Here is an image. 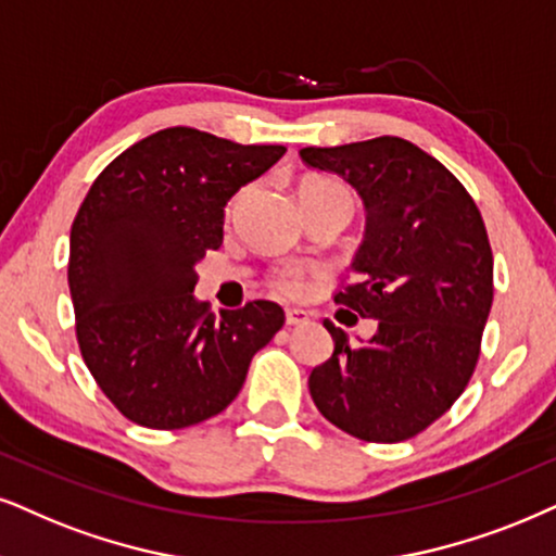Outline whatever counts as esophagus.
<instances>
[{"instance_id": "34e87169", "label": "esophagus", "mask_w": 556, "mask_h": 556, "mask_svg": "<svg viewBox=\"0 0 556 556\" xmlns=\"http://www.w3.org/2000/svg\"><path fill=\"white\" fill-rule=\"evenodd\" d=\"M285 320H287V326H305V323H311V315H307L305 311H298V307H287Z\"/></svg>"}]
</instances>
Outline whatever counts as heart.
<instances>
[{"label":"heart","instance_id":"heart-1","mask_svg":"<svg viewBox=\"0 0 556 556\" xmlns=\"http://www.w3.org/2000/svg\"><path fill=\"white\" fill-rule=\"evenodd\" d=\"M300 194L330 197V200H343V202H349L351 207H354V200H351L349 189L339 185V181H333V179H323V177L305 179V181H302V187H300ZM300 277H302V269H298V266H287V269H282L277 274V277H274V285H277V290L292 292L294 287H298Z\"/></svg>","mask_w":556,"mask_h":556}]
</instances>
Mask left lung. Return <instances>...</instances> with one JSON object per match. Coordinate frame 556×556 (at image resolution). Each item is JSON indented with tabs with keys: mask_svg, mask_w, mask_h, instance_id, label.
I'll list each match as a JSON object with an SVG mask.
<instances>
[{
	"mask_svg": "<svg viewBox=\"0 0 556 556\" xmlns=\"http://www.w3.org/2000/svg\"><path fill=\"white\" fill-rule=\"evenodd\" d=\"M300 156L362 197L367 230L349 266L354 282L333 300L377 320L359 346L323 320L333 356L311 371L313 403L356 439L405 441L454 405L480 356L493 305L482 215L462 181L410 140L311 146Z\"/></svg>",
	"mask_w": 556,
	"mask_h": 556,
	"instance_id": "8db88e82",
	"label": "left lung"
}]
</instances>
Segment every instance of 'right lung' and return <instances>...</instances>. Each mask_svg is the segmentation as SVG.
Here are the masks:
<instances>
[{
  "mask_svg": "<svg viewBox=\"0 0 556 556\" xmlns=\"http://www.w3.org/2000/svg\"><path fill=\"white\" fill-rule=\"evenodd\" d=\"M285 151L166 128L123 151L84 197L68 254L76 339L132 424L174 431L226 410L256 351L285 326L277 302L215 318L194 298L197 264L223 243L228 200Z\"/></svg>",
  "mask_w": 556,
  "mask_h": 556,
  "instance_id": "right-lung-1",
  "label": "right lung"
}]
</instances>
